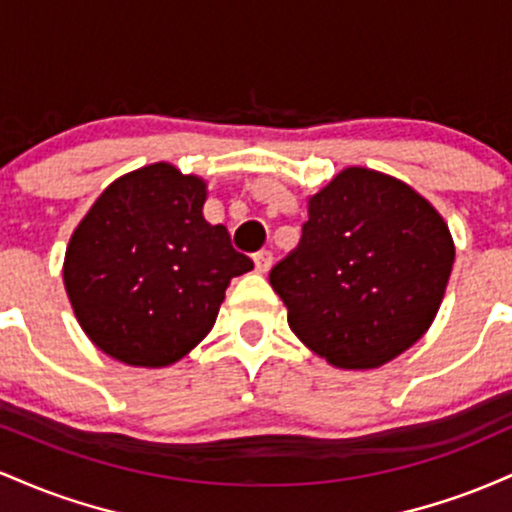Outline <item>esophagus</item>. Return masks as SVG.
<instances>
[{
  "instance_id": "obj_1",
  "label": "esophagus",
  "mask_w": 512,
  "mask_h": 512,
  "mask_svg": "<svg viewBox=\"0 0 512 512\" xmlns=\"http://www.w3.org/2000/svg\"><path fill=\"white\" fill-rule=\"evenodd\" d=\"M252 260H255V269H257V272L267 274L269 269H272L274 257H272V252H269V250H260L255 257H252Z\"/></svg>"
}]
</instances>
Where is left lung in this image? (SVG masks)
<instances>
[{
  "label": "left lung",
  "instance_id": "8db88e82",
  "mask_svg": "<svg viewBox=\"0 0 512 512\" xmlns=\"http://www.w3.org/2000/svg\"><path fill=\"white\" fill-rule=\"evenodd\" d=\"M455 243L407 182L349 166L308 197L298 248L269 272L289 327L334 368L385 366L424 337L448 286Z\"/></svg>",
  "mask_w": 512,
  "mask_h": 512
}]
</instances>
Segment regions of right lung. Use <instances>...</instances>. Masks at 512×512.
<instances>
[{
	"instance_id": "1",
	"label": "right lung",
	"mask_w": 512,
	"mask_h": 512,
	"mask_svg": "<svg viewBox=\"0 0 512 512\" xmlns=\"http://www.w3.org/2000/svg\"><path fill=\"white\" fill-rule=\"evenodd\" d=\"M207 182L170 163L122 175L69 238L64 289L81 330L127 366L166 368L214 327L233 276L252 269L202 209Z\"/></svg>"
}]
</instances>
